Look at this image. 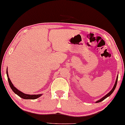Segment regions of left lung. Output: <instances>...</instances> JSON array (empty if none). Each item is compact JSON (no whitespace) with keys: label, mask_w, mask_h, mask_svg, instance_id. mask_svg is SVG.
Segmentation results:
<instances>
[{"label":"left lung","mask_w":125,"mask_h":125,"mask_svg":"<svg viewBox=\"0 0 125 125\" xmlns=\"http://www.w3.org/2000/svg\"><path fill=\"white\" fill-rule=\"evenodd\" d=\"M118 77L117 76V77H116V82H115V84H114V87H113V88L112 89V90H111V91H110V92H108V93L107 94L106 96H104V97H103V98H102V99H100V100H99L98 101H97L96 102V103H99V102H102V100H104L106 98H107L108 96H109L110 95H111V94L113 93V92H114V90L115 89V87H116V84H117V81H118Z\"/></svg>","instance_id":"left-lung-1"}]
</instances>
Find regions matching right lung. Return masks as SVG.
I'll return each instance as SVG.
<instances>
[{
	"instance_id": "1",
	"label": "right lung",
	"mask_w": 125,
	"mask_h": 125,
	"mask_svg": "<svg viewBox=\"0 0 125 125\" xmlns=\"http://www.w3.org/2000/svg\"><path fill=\"white\" fill-rule=\"evenodd\" d=\"M7 77H8V81H9V83L10 86L11 90L13 91V92L14 93L18 95L19 96H20L21 98H22V99H35L39 98L40 96H41V94H39V95H28V94H25L23 93V92H21L20 91H19L18 89L15 88V87L13 85V84L11 83L10 79L9 77V75H8V72H7Z\"/></svg>"
}]
</instances>
